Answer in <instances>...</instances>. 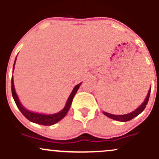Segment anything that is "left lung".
<instances>
[{
  "label": "left lung",
  "instance_id": "8db88e82",
  "mask_svg": "<svg viewBox=\"0 0 159 159\" xmlns=\"http://www.w3.org/2000/svg\"><path fill=\"white\" fill-rule=\"evenodd\" d=\"M150 91H151V87H150V89H149V93H148V94H147V97H146L145 100H144L143 102L142 103V105H140V106L138 107L135 111H132V112L129 113V114H124V115H114V114H109V113L105 112V111H102V113L105 115V116H107V117L111 118V119H113L114 120H117V121H120V122L129 121V120H132L133 118H134L135 116H138V115H139L140 113H141L142 111H143L144 109H145V107H146V106H147V103H148L149 96H150Z\"/></svg>",
  "mask_w": 159,
  "mask_h": 159
}]
</instances>
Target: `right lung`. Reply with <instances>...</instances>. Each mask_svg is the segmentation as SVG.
<instances>
[{"instance_id": "1", "label": "right lung", "mask_w": 159, "mask_h": 159, "mask_svg": "<svg viewBox=\"0 0 159 159\" xmlns=\"http://www.w3.org/2000/svg\"><path fill=\"white\" fill-rule=\"evenodd\" d=\"M16 60H15V63H16ZM15 63H14V65H13V69H14V66H15ZM11 83H12L11 88H12V97H13L14 101H15L18 108H19V111H21V114H22L27 120H30V122H33V123H35L36 124H39V125H54V124L57 123V122H59L60 120H61L63 117H64L66 115L67 112L69 111V108H70V106L71 105H72V99H73L76 93H77L80 85L81 84V83H80L74 87L73 90L72 91L70 96H69L68 100H67L66 102V104L64 108H63V110L60 111V112L57 113V114L46 115V114H37V113L31 112V111L27 110L25 107H24L23 105H21V102H20L19 98H18L17 94H16V93L15 87H14L13 78H12V81H11Z\"/></svg>"}]
</instances>
